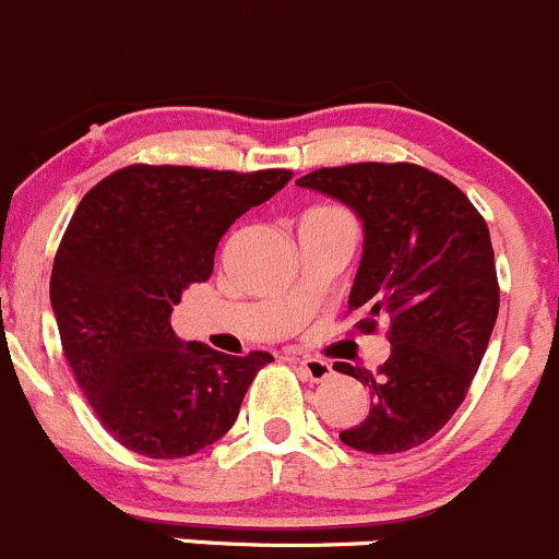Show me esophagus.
Here are the masks:
<instances>
[{"mask_svg": "<svg viewBox=\"0 0 559 559\" xmlns=\"http://www.w3.org/2000/svg\"><path fill=\"white\" fill-rule=\"evenodd\" d=\"M298 372L309 380V383H323L334 374L329 361H320V358H298Z\"/></svg>", "mask_w": 559, "mask_h": 559, "instance_id": "1", "label": "esophagus"}]
</instances>
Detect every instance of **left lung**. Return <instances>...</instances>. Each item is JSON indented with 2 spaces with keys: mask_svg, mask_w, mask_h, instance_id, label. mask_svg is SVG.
<instances>
[{
  "mask_svg": "<svg viewBox=\"0 0 559 559\" xmlns=\"http://www.w3.org/2000/svg\"><path fill=\"white\" fill-rule=\"evenodd\" d=\"M298 187L361 217L350 312H361V334L389 325L391 356L378 372L336 364L372 396L367 418L340 440L364 454L416 449L460 411L495 329L500 285L489 228L454 181L416 163L318 168Z\"/></svg>",
  "mask_w": 559,
  "mask_h": 559,
  "instance_id": "8db88e82",
  "label": "left lung"
}]
</instances>
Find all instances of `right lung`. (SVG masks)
<instances>
[{
    "label": "right lung",
    "instance_id": "obj_1",
    "mask_svg": "<svg viewBox=\"0 0 559 559\" xmlns=\"http://www.w3.org/2000/svg\"><path fill=\"white\" fill-rule=\"evenodd\" d=\"M290 176L135 163L79 203L53 258L51 304L75 383L124 449L181 460L217 443L274 361L266 350L181 345L170 312L185 287L212 277L230 225Z\"/></svg>",
    "mask_w": 559,
    "mask_h": 559
}]
</instances>
